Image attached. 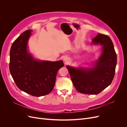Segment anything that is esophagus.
<instances>
[{"instance_id": "34e87169", "label": "esophagus", "mask_w": 127, "mask_h": 127, "mask_svg": "<svg viewBox=\"0 0 127 127\" xmlns=\"http://www.w3.org/2000/svg\"><path fill=\"white\" fill-rule=\"evenodd\" d=\"M63 60H64V61L65 62H67V61H68V58H67V57H64Z\"/></svg>"}]
</instances>
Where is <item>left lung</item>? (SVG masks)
Wrapping results in <instances>:
<instances>
[{
	"instance_id": "8db88e82",
	"label": "left lung",
	"mask_w": 127,
	"mask_h": 127,
	"mask_svg": "<svg viewBox=\"0 0 127 127\" xmlns=\"http://www.w3.org/2000/svg\"><path fill=\"white\" fill-rule=\"evenodd\" d=\"M93 44L102 45V52L93 68H75L66 66L76 90L82 94L96 95L112 83L115 73L117 56L108 35L99 33Z\"/></svg>"
}]
</instances>
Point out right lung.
<instances>
[{"label":"right lung","mask_w":127,"mask_h":127,"mask_svg":"<svg viewBox=\"0 0 127 127\" xmlns=\"http://www.w3.org/2000/svg\"><path fill=\"white\" fill-rule=\"evenodd\" d=\"M31 30L24 32L13 43L10 53L11 75L18 89L36 97L46 95L54 88L58 71L62 61H38L28 52V40Z\"/></svg>","instance_id":"obj_1"}]
</instances>
